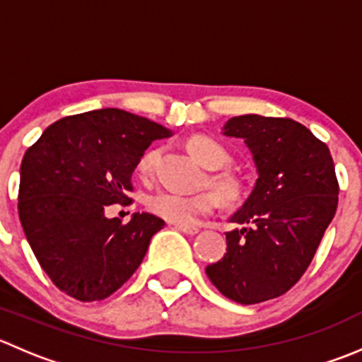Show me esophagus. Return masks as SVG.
<instances>
[{
	"instance_id": "obj_1",
	"label": "esophagus",
	"mask_w": 362,
	"mask_h": 362,
	"mask_svg": "<svg viewBox=\"0 0 362 362\" xmlns=\"http://www.w3.org/2000/svg\"><path fill=\"white\" fill-rule=\"evenodd\" d=\"M175 228H177L180 233H185V235L189 236H194L199 233L198 228H191V226H175Z\"/></svg>"
}]
</instances>
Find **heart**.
<instances>
[{
	"mask_svg": "<svg viewBox=\"0 0 362 362\" xmlns=\"http://www.w3.org/2000/svg\"><path fill=\"white\" fill-rule=\"evenodd\" d=\"M189 151L208 170H221L229 163V154L217 140L210 136H194L189 140ZM159 152L147 151L136 164L140 178L151 180L154 177ZM211 185L228 202H236L242 196V184L231 173H217L211 177ZM221 204V196L215 191H204L198 194H177L171 191L154 192L147 199V208L152 215L177 226H191L203 215L215 211Z\"/></svg>",
	"mask_w": 362,
	"mask_h": 362,
	"instance_id": "obj_1",
	"label": "heart"
}]
</instances>
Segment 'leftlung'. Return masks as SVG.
I'll return each instance as SVG.
<instances>
[{
  "instance_id": "obj_1",
  "label": "left lung",
  "mask_w": 362,
  "mask_h": 362,
  "mask_svg": "<svg viewBox=\"0 0 362 362\" xmlns=\"http://www.w3.org/2000/svg\"><path fill=\"white\" fill-rule=\"evenodd\" d=\"M226 136L243 138L259 178L226 233L228 252L206 266L210 282L240 305L286 294L312 262L338 206V178L324 141L293 119L233 117Z\"/></svg>"
}]
</instances>
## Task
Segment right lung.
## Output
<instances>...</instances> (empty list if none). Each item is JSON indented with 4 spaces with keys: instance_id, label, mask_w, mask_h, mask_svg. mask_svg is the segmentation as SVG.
I'll return each mask as SVG.
<instances>
[{
    "instance_id": "obj_1",
    "label": "right lung",
    "mask_w": 362,
    "mask_h": 362,
    "mask_svg": "<svg viewBox=\"0 0 362 362\" xmlns=\"http://www.w3.org/2000/svg\"><path fill=\"white\" fill-rule=\"evenodd\" d=\"M160 124L101 108L50 124L21 164L19 217L54 286L78 301H100L131 279L164 221L105 217L129 203L131 175L148 145L170 136Z\"/></svg>"
}]
</instances>
